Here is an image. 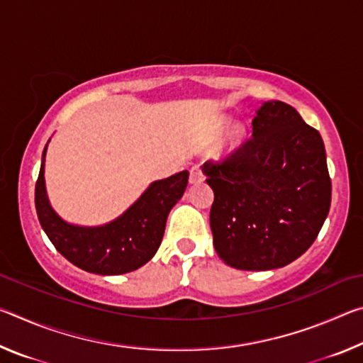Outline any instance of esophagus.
<instances>
[{
    "label": "esophagus",
    "instance_id": "esophagus-1",
    "mask_svg": "<svg viewBox=\"0 0 363 363\" xmlns=\"http://www.w3.org/2000/svg\"><path fill=\"white\" fill-rule=\"evenodd\" d=\"M205 179L203 176V169H201L200 164H196V167H192V169H190V177L189 181L190 184H199Z\"/></svg>",
    "mask_w": 363,
    "mask_h": 363
}]
</instances>
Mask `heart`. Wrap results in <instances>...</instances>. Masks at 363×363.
I'll use <instances>...</instances> for the list:
<instances>
[{
  "label": "heart",
  "mask_w": 363,
  "mask_h": 363,
  "mask_svg": "<svg viewBox=\"0 0 363 363\" xmlns=\"http://www.w3.org/2000/svg\"><path fill=\"white\" fill-rule=\"evenodd\" d=\"M227 123H229V120L223 118V120H220V123H219V128H224ZM243 139H245V130H243V128H233L225 143L223 145H219L218 153H219V155H225V153H230L232 150H235L237 147H240V144L243 143Z\"/></svg>",
  "instance_id": "1"
}]
</instances>
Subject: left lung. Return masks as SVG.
<instances>
[{
	"mask_svg": "<svg viewBox=\"0 0 363 363\" xmlns=\"http://www.w3.org/2000/svg\"><path fill=\"white\" fill-rule=\"evenodd\" d=\"M214 192L213 243L227 266L284 267L306 253L331 203V179L320 133L291 106L264 102L253 138L223 162L203 164Z\"/></svg>",
	"mask_w": 363,
	"mask_h": 363,
	"instance_id": "obj_1",
	"label": "left lung"
}]
</instances>
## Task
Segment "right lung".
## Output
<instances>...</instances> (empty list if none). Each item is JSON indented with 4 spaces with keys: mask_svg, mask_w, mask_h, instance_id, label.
I'll use <instances>...</instances> for the list:
<instances>
[{
    "mask_svg": "<svg viewBox=\"0 0 363 363\" xmlns=\"http://www.w3.org/2000/svg\"><path fill=\"white\" fill-rule=\"evenodd\" d=\"M35 186V206L49 240L77 267L91 274L120 275L149 262L162 243L168 214L184 195L189 171L155 181L145 192L113 219L97 227L69 224L52 210L45 186V157Z\"/></svg>",
    "mask_w": 363,
    "mask_h": 363,
    "instance_id": "add662e5",
    "label": "right lung"
}]
</instances>
